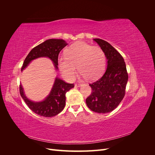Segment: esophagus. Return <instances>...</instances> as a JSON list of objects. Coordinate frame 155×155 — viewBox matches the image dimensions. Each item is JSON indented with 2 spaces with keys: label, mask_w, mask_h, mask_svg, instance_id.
Masks as SVG:
<instances>
[{
  "label": "esophagus",
  "mask_w": 155,
  "mask_h": 155,
  "mask_svg": "<svg viewBox=\"0 0 155 155\" xmlns=\"http://www.w3.org/2000/svg\"><path fill=\"white\" fill-rule=\"evenodd\" d=\"M81 86V84H79V83L75 84V87H80Z\"/></svg>",
  "instance_id": "34e87169"
}]
</instances>
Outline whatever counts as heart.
<instances>
[{"label": "heart", "mask_w": 155, "mask_h": 155, "mask_svg": "<svg viewBox=\"0 0 155 155\" xmlns=\"http://www.w3.org/2000/svg\"><path fill=\"white\" fill-rule=\"evenodd\" d=\"M105 55L100 47L92 46L83 41L70 45L66 51V56L58 59L59 68L68 80L76 76L77 67L81 78L95 80L104 73L105 68Z\"/></svg>", "instance_id": "b5f03b06"}]
</instances>
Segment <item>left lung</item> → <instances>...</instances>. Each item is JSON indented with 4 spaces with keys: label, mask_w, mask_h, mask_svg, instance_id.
<instances>
[{
    "label": "left lung",
    "mask_w": 155,
    "mask_h": 155,
    "mask_svg": "<svg viewBox=\"0 0 155 155\" xmlns=\"http://www.w3.org/2000/svg\"><path fill=\"white\" fill-rule=\"evenodd\" d=\"M94 41L104 51L107 67L104 76L89 85L92 91L86 99V104L94 112L107 113L115 109L123 100L128 74L123 57L113 46L103 39Z\"/></svg>",
    "instance_id": "obj_1"
}]
</instances>
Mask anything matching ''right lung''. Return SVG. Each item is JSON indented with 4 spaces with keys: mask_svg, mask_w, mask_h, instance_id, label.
<instances>
[{
    "mask_svg": "<svg viewBox=\"0 0 155 155\" xmlns=\"http://www.w3.org/2000/svg\"><path fill=\"white\" fill-rule=\"evenodd\" d=\"M67 45L63 39H50L37 45L26 56L21 71L28 66L33 60L39 58H48L51 59L55 70H58L59 54ZM74 87V84L67 83L56 77L49 94L41 101H34L29 100L26 97L21 84L19 91L22 99L33 112L41 116L53 117L63 110L66 101V93Z\"/></svg>",
    "mask_w": 155,
    "mask_h": 155,
    "instance_id": "obj_1",
    "label": "right lung"
}]
</instances>
